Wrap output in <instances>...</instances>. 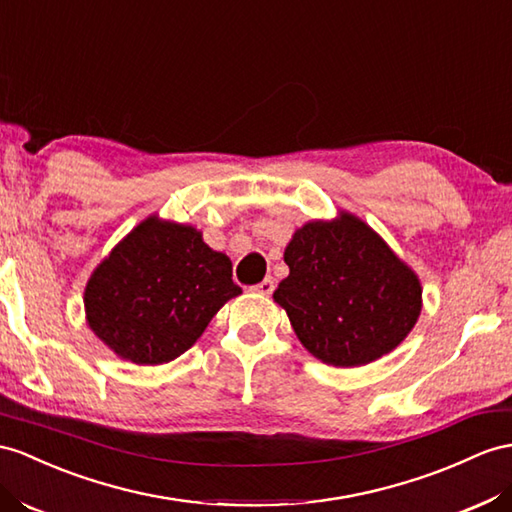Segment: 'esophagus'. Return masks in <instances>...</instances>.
Wrapping results in <instances>:
<instances>
[{"instance_id": "1", "label": "esophagus", "mask_w": 512, "mask_h": 512, "mask_svg": "<svg viewBox=\"0 0 512 512\" xmlns=\"http://www.w3.org/2000/svg\"><path fill=\"white\" fill-rule=\"evenodd\" d=\"M253 290H255L257 294H264V296H270V294L274 292V279H272V277H266L264 281H261V283H257V285L253 287Z\"/></svg>"}]
</instances>
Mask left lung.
Masks as SVG:
<instances>
[{
    "mask_svg": "<svg viewBox=\"0 0 512 512\" xmlns=\"http://www.w3.org/2000/svg\"><path fill=\"white\" fill-rule=\"evenodd\" d=\"M274 300L313 357L357 368L396 348L422 311L417 274L363 220L342 212L300 227Z\"/></svg>",
    "mask_w": 512,
    "mask_h": 512,
    "instance_id": "1",
    "label": "left lung"
}]
</instances>
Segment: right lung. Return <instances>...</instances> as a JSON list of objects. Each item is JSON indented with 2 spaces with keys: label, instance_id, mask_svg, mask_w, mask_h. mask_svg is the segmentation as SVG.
<instances>
[{
  "label": "right lung",
  "instance_id": "1",
  "mask_svg": "<svg viewBox=\"0 0 512 512\" xmlns=\"http://www.w3.org/2000/svg\"><path fill=\"white\" fill-rule=\"evenodd\" d=\"M238 294L231 259L201 231L149 216L95 268L84 307L90 329L121 359L160 365L192 348Z\"/></svg>",
  "mask_w": 512,
  "mask_h": 512
}]
</instances>
